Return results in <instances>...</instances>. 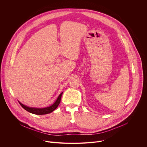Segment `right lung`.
Listing matches in <instances>:
<instances>
[{
	"instance_id": "1",
	"label": "right lung",
	"mask_w": 147,
	"mask_h": 147,
	"mask_svg": "<svg viewBox=\"0 0 147 147\" xmlns=\"http://www.w3.org/2000/svg\"><path fill=\"white\" fill-rule=\"evenodd\" d=\"M63 92H61L59 96H58L57 99H56V100L55 101V102L52 105L47 107V108H30V107H28L27 106L24 105L23 104H22L21 102H18L20 104V105L22 106L25 110H26L27 111L35 114V115H45V114H48V113H50L51 112H52L53 111H54L58 107V105H59L60 102V100H61V97L62 95Z\"/></svg>"
}]
</instances>
